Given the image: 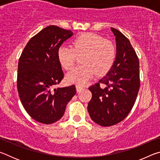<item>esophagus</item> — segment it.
Listing matches in <instances>:
<instances>
[{
    "label": "esophagus",
    "instance_id": "1",
    "mask_svg": "<svg viewBox=\"0 0 160 160\" xmlns=\"http://www.w3.org/2000/svg\"><path fill=\"white\" fill-rule=\"evenodd\" d=\"M83 88H84V87H82V86L79 85H76V91L78 92H80L81 90H82Z\"/></svg>",
    "mask_w": 160,
    "mask_h": 160
}]
</instances>
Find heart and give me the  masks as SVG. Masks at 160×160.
I'll return each instance as SVG.
<instances>
[{"label": "heart", "instance_id": "heart-1", "mask_svg": "<svg viewBox=\"0 0 160 160\" xmlns=\"http://www.w3.org/2000/svg\"><path fill=\"white\" fill-rule=\"evenodd\" d=\"M83 64L66 75L68 83L82 85L96 72L102 75L109 71L114 63L116 49L112 42L93 33H85L74 40L72 48L61 46L58 49V59L66 70L74 67L78 56H81Z\"/></svg>", "mask_w": 160, "mask_h": 160}]
</instances>
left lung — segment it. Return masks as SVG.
Returning <instances> with one entry per match:
<instances>
[{"label": "left lung", "instance_id": "obj_1", "mask_svg": "<svg viewBox=\"0 0 160 160\" xmlns=\"http://www.w3.org/2000/svg\"><path fill=\"white\" fill-rule=\"evenodd\" d=\"M116 37V58L114 63L98 83L89 90L92 99L88 112L94 122L111 126L123 121L135 104L140 88L139 60L128 39L112 28ZM100 83L106 85L100 88Z\"/></svg>", "mask_w": 160, "mask_h": 160}]
</instances>
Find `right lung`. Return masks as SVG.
I'll return each instance as SVG.
<instances>
[{
    "label": "right lung",
    "instance_id": "obj_1",
    "mask_svg": "<svg viewBox=\"0 0 160 160\" xmlns=\"http://www.w3.org/2000/svg\"><path fill=\"white\" fill-rule=\"evenodd\" d=\"M72 32L48 26L31 38L19 59L18 91L26 112L38 122L55 123L72 98L75 85L53 88L63 78L58 49Z\"/></svg>",
    "mask_w": 160,
    "mask_h": 160
}]
</instances>
